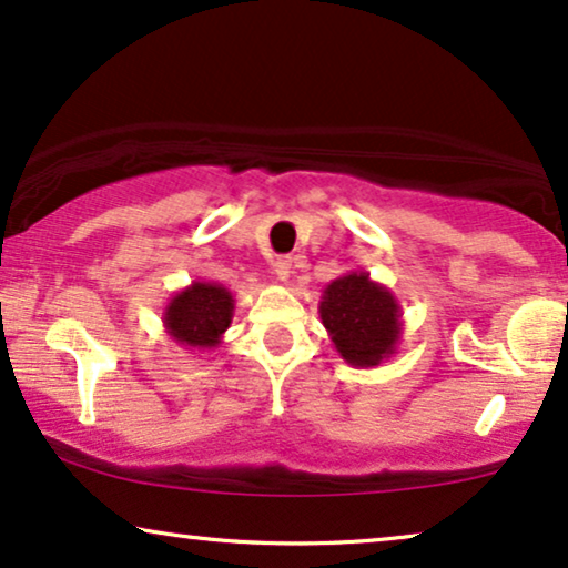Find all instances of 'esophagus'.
<instances>
[{"label":"esophagus","instance_id":"34e87169","mask_svg":"<svg viewBox=\"0 0 568 568\" xmlns=\"http://www.w3.org/2000/svg\"><path fill=\"white\" fill-rule=\"evenodd\" d=\"M291 256H277V260H272V272H275L277 280H288L291 277Z\"/></svg>","mask_w":568,"mask_h":568}]
</instances>
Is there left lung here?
<instances>
[{
  "label": "left lung",
  "mask_w": 568,
  "mask_h": 568,
  "mask_svg": "<svg viewBox=\"0 0 568 568\" xmlns=\"http://www.w3.org/2000/svg\"><path fill=\"white\" fill-rule=\"evenodd\" d=\"M320 316L339 358L355 368H374L397 353L403 308L387 285L363 270H351L322 291Z\"/></svg>",
  "instance_id": "1"
}]
</instances>
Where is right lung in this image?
Segmentation results:
<instances>
[{"instance_id":"right-lung-1","label":"right lung","mask_w":568,"mask_h":568,"mask_svg":"<svg viewBox=\"0 0 568 568\" xmlns=\"http://www.w3.org/2000/svg\"><path fill=\"white\" fill-rule=\"evenodd\" d=\"M236 298L221 283L194 280L173 293L163 312V327L184 351H215L233 322Z\"/></svg>"}]
</instances>
